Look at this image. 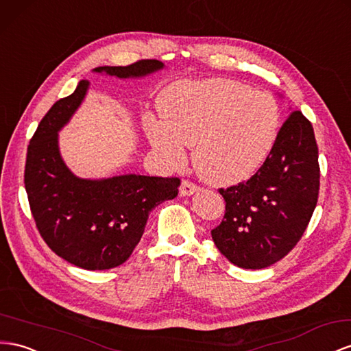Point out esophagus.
<instances>
[{"instance_id":"obj_1","label":"esophagus","mask_w":351,"mask_h":351,"mask_svg":"<svg viewBox=\"0 0 351 351\" xmlns=\"http://www.w3.org/2000/svg\"><path fill=\"white\" fill-rule=\"evenodd\" d=\"M197 191H199V187L195 183L189 182V180H183L182 186H180V196H191V195L196 193Z\"/></svg>"}]
</instances>
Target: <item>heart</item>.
Returning a JSON list of instances; mask_svg holds the SVG:
<instances>
[{
	"label": "heart",
	"mask_w": 351,
	"mask_h": 351,
	"mask_svg": "<svg viewBox=\"0 0 351 351\" xmlns=\"http://www.w3.org/2000/svg\"><path fill=\"white\" fill-rule=\"evenodd\" d=\"M158 109L160 118H145L150 145L174 167L192 146L196 173L215 186L238 184L257 173L280 132L276 99L238 81L176 82L160 93Z\"/></svg>",
	"instance_id": "1"
}]
</instances>
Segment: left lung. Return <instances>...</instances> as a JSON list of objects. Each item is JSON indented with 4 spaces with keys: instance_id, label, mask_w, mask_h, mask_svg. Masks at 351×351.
Returning <instances> with one entry per match:
<instances>
[{
    "instance_id": "obj_1",
    "label": "left lung",
    "mask_w": 351,
    "mask_h": 351,
    "mask_svg": "<svg viewBox=\"0 0 351 351\" xmlns=\"http://www.w3.org/2000/svg\"><path fill=\"white\" fill-rule=\"evenodd\" d=\"M317 158L313 127L293 110L258 171L248 182L220 189L226 213L211 234L227 260L242 269H264L297 245L317 204Z\"/></svg>"
}]
</instances>
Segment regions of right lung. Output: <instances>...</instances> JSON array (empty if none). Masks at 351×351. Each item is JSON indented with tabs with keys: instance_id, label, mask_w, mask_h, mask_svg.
Returning a JSON list of instances; mask_svg holds the SVG:
<instances>
[{
	"instance_id": "obj_1",
	"label": "right lung",
	"mask_w": 351,
	"mask_h": 351,
	"mask_svg": "<svg viewBox=\"0 0 351 351\" xmlns=\"http://www.w3.org/2000/svg\"><path fill=\"white\" fill-rule=\"evenodd\" d=\"M164 69L159 60L100 66L93 72L117 78H143ZM80 81L71 96L54 103L27 146L25 189L45 243L68 263L85 270H108L125 263L145 232L155 206L178 193L180 180L124 174L81 178L62 159L59 131L87 94Z\"/></svg>"
}]
</instances>
